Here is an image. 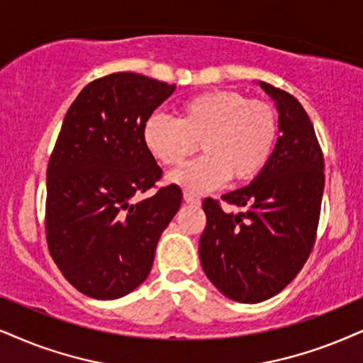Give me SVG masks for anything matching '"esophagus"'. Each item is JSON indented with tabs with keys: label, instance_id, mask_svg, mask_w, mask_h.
I'll return each mask as SVG.
<instances>
[{
	"label": "esophagus",
	"instance_id": "34e87169",
	"mask_svg": "<svg viewBox=\"0 0 363 363\" xmlns=\"http://www.w3.org/2000/svg\"><path fill=\"white\" fill-rule=\"evenodd\" d=\"M184 203L192 204V206H199V204H201V199H199V197H197L196 194H192V192L186 191V192H184Z\"/></svg>",
	"mask_w": 363,
	"mask_h": 363
}]
</instances>
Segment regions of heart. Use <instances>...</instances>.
<instances>
[{"mask_svg": "<svg viewBox=\"0 0 363 363\" xmlns=\"http://www.w3.org/2000/svg\"><path fill=\"white\" fill-rule=\"evenodd\" d=\"M145 149L162 166H177L197 149L203 157L167 176L171 184L201 194L228 179L247 182L263 171L278 139L277 110L236 90H213L184 100L179 117L152 116L145 122Z\"/></svg>", "mask_w": 363, "mask_h": 363, "instance_id": "obj_1", "label": "heart"}]
</instances>
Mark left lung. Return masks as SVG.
Segmentation results:
<instances>
[{"mask_svg": "<svg viewBox=\"0 0 363 363\" xmlns=\"http://www.w3.org/2000/svg\"><path fill=\"white\" fill-rule=\"evenodd\" d=\"M278 108L277 145L251 184L221 196L240 208L226 213L206 199L199 258L224 296L259 303L278 295L300 273L313 250L325 186L323 154L301 104L259 82Z\"/></svg>", "mask_w": 363, "mask_h": 363, "instance_id": "8db88e82", "label": "left lung"}]
</instances>
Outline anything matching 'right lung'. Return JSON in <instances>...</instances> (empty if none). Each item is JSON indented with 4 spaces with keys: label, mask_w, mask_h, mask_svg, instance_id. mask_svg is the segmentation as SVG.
<instances>
[{
    "label": "right lung",
    "mask_w": 363,
    "mask_h": 363,
    "mask_svg": "<svg viewBox=\"0 0 363 363\" xmlns=\"http://www.w3.org/2000/svg\"><path fill=\"white\" fill-rule=\"evenodd\" d=\"M174 90L112 73L90 82L63 118L47 171V242L67 281L95 300L125 296L149 277L159 238L181 208L176 184L132 203L162 177L142 132Z\"/></svg>",
    "instance_id": "right-lung-1"
}]
</instances>
